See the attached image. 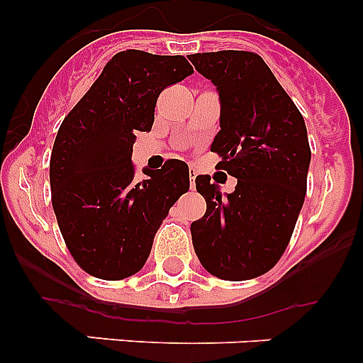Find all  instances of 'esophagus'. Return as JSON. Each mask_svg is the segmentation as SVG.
I'll list each match as a JSON object with an SVG mask.
<instances>
[{
    "label": "esophagus",
    "instance_id": "esophagus-1",
    "mask_svg": "<svg viewBox=\"0 0 363 363\" xmlns=\"http://www.w3.org/2000/svg\"><path fill=\"white\" fill-rule=\"evenodd\" d=\"M196 176H198V171L194 169V167H191V169H189V178H191V187L192 189L196 187Z\"/></svg>",
    "mask_w": 363,
    "mask_h": 363
}]
</instances>
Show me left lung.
Instances as JSON below:
<instances>
[{"label":"left lung","mask_w":363,"mask_h":363,"mask_svg":"<svg viewBox=\"0 0 363 363\" xmlns=\"http://www.w3.org/2000/svg\"><path fill=\"white\" fill-rule=\"evenodd\" d=\"M189 60L216 86L220 130L211 150L221 156L218 169L238 179L221 194L209 174L198 176L207 211L192 221V245L213 277L251 280L281 258L306 200V121L258 54L220 50Z\"/></svg>","instance_id":"obj_1"}]
</instances>
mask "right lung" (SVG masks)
Listing matches in <instances>:
<instances>
[{
  "instance_id": "add662e5",
  "label": "right lung",
  "mask_w": 363,
  "mask_h": 363,
  "mask_svg": "<svg viewBox=\"0 0 363 363\" xmlns=\"http://www.w3.org/2000/svg\"><path fill=\"white\" fill-rule=\"evenodd\" d=\"M194 72L184 56L123 50L57 130L50 189L57 225L79 267L123 280L145 265L169 209L189 191V167L169 160L136 179L133 145L149 133L158 96Z\"/></svg>"
}]
</instances>
